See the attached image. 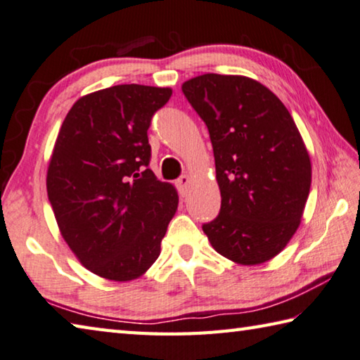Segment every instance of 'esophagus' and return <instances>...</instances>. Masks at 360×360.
Wrapping results in <instances>:
<instances>
[{"instance_id":"esophagus-1","label":"esophagus","mask_w":360,"mask_h":360,"mask_svg":"<svg viewBox=\"0 0 360 360\" xmlns=\"http://www.w3.org/2000/svg\"><path fill=\"white\" fill-rule=\"evenodd\" d=\"M188 184H191V178H188L187 174H182L181 178L176 181V187H178V191H179V193L182 195V197H184V195L187 193Z\"/></svg>"}]
</instances>
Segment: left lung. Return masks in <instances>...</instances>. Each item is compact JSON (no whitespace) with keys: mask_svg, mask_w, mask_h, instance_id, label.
I'll return each mask as SVG.
<instances>
[{"mask_svg":"<svg viewBox=\"0 0 360 360\" xmlns=\"http://www.w3.org/2000/svg\"><path fill=\"white\" fill-rule=\"evenodd\" d=\"M212 143L221 206L202 224L221 257L253 266L296 233L311 184L307 148L288 110L263 84L205 74L182 84Z\"/></svg>","mask_w":360,"mask_h":360,"instance_id":"8db88e82","label":"left lung"}]
</instances>
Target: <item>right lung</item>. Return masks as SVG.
<instances>
[{"instance_id": "add662e5", "label": "right lung", "mask_w": 360, "mask_h": 360, "mask_svg": "<svg viewBox=\"0 0 360 360\" xmlns=\"http://www.w3.org/2000/svg\"><path fill=\"white\" fill-rule=\"evenodd\" d=\"M169 88L116 84L78 99L64 120L47 172L60 231L96 276L145 274L178 209V193L149 168L148 129Z\"/></svg>"}]
</instances>
